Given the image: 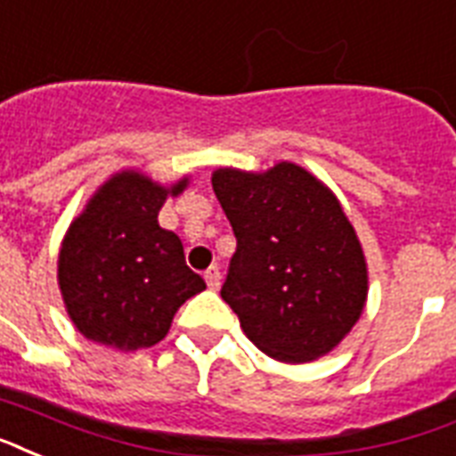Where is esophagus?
I'll return each mask as SVG.
<instances>
[{"instance_id":"esophagus-1","label":"esophagus","mask_w":456,"mask_h":456,"mask_svg":"<svg viewBox=\"0 0 456 456\" xmlns=\"http://www.w3.org/2000/svg\"><path fill=\"white\" fill-rule=\"evenodd\" d=\"M220 280H222V274H220V267L213 265L208 273H205V282H208V287L213 291L220 289Z\"/></svg>"}]
</instances>
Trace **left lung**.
I'll list each match as a JSON object with an SVG mask.
<instances>
[{"mask_svg": "<svg viewBox=\"0 0 456 456\" xmlns=\"http://www.w3.org/2000/svg\"><path fill=\"white\" fill-rule=\"evenodd\" d=\"M213 191L236 236L222 298L246 337L282 363L332 352L368 298L366 256L335 193L294 162L220 167Z\"/></svg>", "mask_w": 456, "mask_h": 456, "instance_id": "8db88e82", "label": "left lung"}]
</instances>
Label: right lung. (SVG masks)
<instances>
[{"label": "right lung", "instance_id": "right-lung-1", "mask_svg": "<svg viewBox=\"0 0 456 456\" xmlns=\"http://www.w3.org/2000/svg\"><path fill=\"white\" fill-rule=\"evenodd\" d=\"M189 176L155 182L138 169L112 174L69 224L59 248L57 282L69 318L86 339L135 352L165 339L174 313L205 289L186 265L182 239L158 215Z\"/></svg>", "mask_w": 456, "mask_h": 456}]
</instances>
